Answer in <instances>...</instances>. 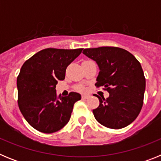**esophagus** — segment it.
<instances>
[{
  "mask_svg": "<svg viewBox=\"0 0 161 161\" xmlns=\"http://www.w3.org/2000/svg\"><path fill=\"white\" fill-rule=\"evenodd\" d=\"M81 97H82V99H84V100H85V99H87V98H89V95H82Z\"/></svg>",
  "mask_w": 161,
  "mask_h": 161,
  "instance_id": "1",
  "label": "esophagus"
}]
</instances>
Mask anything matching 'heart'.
Wrapping results in <instances>:
<instances>
[{
	"label": "heart",
	"instance_id": "1",
	"mask_svg": "<svg viewBox=\"0 0 161 161\" xmlns=\"http://www.w3.org/2000/svg\"><path fill=\"white\" fill-rule=\"evenodd\" d=\"M78 89H79L80 91H81V92H84V91H85V88L83 87V86H80V87L78 88Z\"/></svg>",
	"mask_w": 161,
	"mask_h": 161
}]
</instances>
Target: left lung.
I'll list each match as a JSON object with an SVG mask.
<instances>
[{
  "label": "left lung",
  "instance_id": "1",
  "mask_svg": "<svg viewBox=\"0 0 161 161\" xmlns=\"http://www.w3.org/2000/svg\"><path fill=\"white\" fill-rule=\"evenodd\" d=\"M83 54L99 68L97 87H104L109 97L99 99L93 109L98 123L108 128L121 129L138 117L143 103L146 80L140 63L129 52L115 47L86 48Z\"/></svg>",
  "mask_w": 161,
  "mask_h": 161
}]
</instances>
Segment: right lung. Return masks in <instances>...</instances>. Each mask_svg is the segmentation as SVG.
Instances as JSON below:
<instances>
[{
    "label": "right lung",
    "instance_id": "1",
    "mask_svg": "<svg viewBox=\"0 0 161 161\" xmlns=\"http://www.w3.org/2000/svg\"><path fill=\"white\" fill-rule=\"evenodd\" d=\"M79 49L47 48L31 56L23 64L17 79L18 106L32 127L42 133L62 129L71 118L80 93L57 96L55 86L65 78L66 68L81 53Z\"/></svg>",
    "mask_w": 161,
    "mask_h": 161
}]
</instances>
